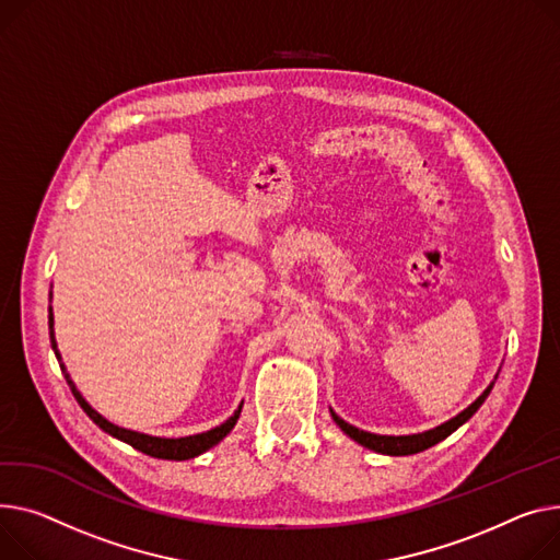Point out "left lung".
<instances>
[{
    "label": "left lung",
    "instance_id": "left-lung-1",
    "mask_svg": "<svg viewBox=\"0 0 560 560\" xmlns=\"http://www.w3.org/2000/svg\"><path fill=\"white\" fill-rule=\"evenodd\" d=\"M498 378V376H495ZM493 385H495V381L483 389L466 409H462V412L457 415V417H453V419H448L445 423H441V425H436V428H432V430H425V432H419V434H400V436H392V434H374V432H364V430H360V428H355V425H351V423H347L345 419H340L338 415L332 412L330 409V417H332V421L340 425V430L347 434V436H351L355 443H360V445H364V448H369V451H374V453H381V455H389V457H405V455H417V453H423V451H428V448H432V445H436L439 441H443L445 436H451L457 428H462L475 412L477 409L481 407V402L489 398V394H491V389H493Z\"/></svg>",
    "mask_w": 560,
    "mask_h": 560
}]
</instances>
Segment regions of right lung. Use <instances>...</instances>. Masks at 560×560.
<instances>
[{"mask_svg": "<svg viewBox=\"0 0 560 560\" xmlns=\"http://www.w3.org/2000/svg\"><path fill=\"white\" fill-rule=\"evenodd\" d=\"M49 302H51V292H49ZM49 338H51V349H54V353H56V358H58V362H60L62 374H65V381H67V385H69V389H71V394H73V398H77L79 405L83 407V412H85L103 432H107L109 436H115V439H119V441L132 445L135 451L143 453V455H151V457H155V459H171V462L194 459V457L207 453L209 448H213L215 443H220L222 439H225V436L234 430V425H236V421H238V417H241L243 402L234 409V415H232L225 423H220V425H215V428H211V430H207V432L189 434V436H179V439L153 436V434L135 432V430H128V428H119V425H115V423H109L105 417H101V415L96 412V409L83 398V394L77 389V385H73L71 376H69V371H67V366H65V362H62V355H60V351H58L56 332H54V308H51V306H49Z\"/></svg>", "mask_w": 560, "mask_h": 560, "instance_id": "obj_1", "label": "right lung"}]
</instances>
